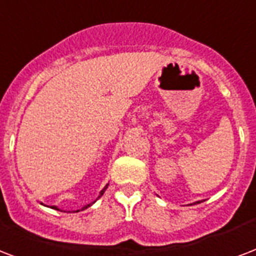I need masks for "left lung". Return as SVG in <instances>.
Instances as JSON below:
<instances>
[{
  "label": "left lung",
  "mask_w": 256,
  "mask_h": 256,
  "mask_svg": "<svg viewBox=\"0 0 256 256\" xmlns=\"http://www.w3.org/2000/svg\"><path fill=\"white\" fill-rule=\"evenodd\" d=\"M198 202H194V204H198Z\"/></svg>",
  "instance_id": "8db88e82"
}]
</instances>
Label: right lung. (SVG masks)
Masks as SVG:
<instances>
[{
	"label": "right lung",
	"mask_w": 256,
	"mask_h": 256,
	"mask_svg": "<svg viewBox=\"0 0 256 256\" xmlns=\"http://www.w3.org/2000/svg\"><path fill=\"white\" fill-rule=\"evenodd\" d=\"M107 186H108V184H106V185H104V188H103L102 190H100V192H99V194H98V198H95V200H94L92 202H90V204H86L84 206H82V210H87V208H88V206H92V204H94V202H96L98 198H102V196H103V193L106 192ZM50 208H52V210H60V208H58V206H50ZM62 212H67V210H62ZM74 212H79V210H74Z\"/></svg>",
	"instance_id": "1"
}]
</instances>
